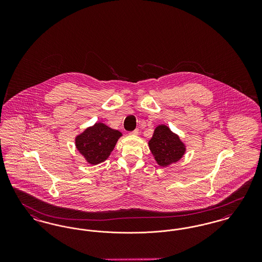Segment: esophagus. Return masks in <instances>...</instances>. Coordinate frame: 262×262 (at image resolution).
<instances>
[{"mask_svg": "<svg viewBox=\"0 0 262 262\" xmlns=\"http://www.w3.org/2000/svg\"><path fill=\"white\" fill-rule=\"evenodd\" d=\"M138 134H139V130H138V129H135L134 132L129 133V135H132V136H138Z\"/></svg>", "mask_w": 262, "mask_h": 262, "instance_id": "esophagus-1", "label": "esophagus"}]
</instances>
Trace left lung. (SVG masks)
<instances>
[{"label": "left lung", "mask_w": 262, "mask_h": 262, "mask_svg": "<svg viewBox=\"0 0 262 262\" xmlns=\"http://www.w3.org/2000/svg\"><path fill=\"white\" fill-rule=\"evenodd\" d=\"M148 145L155 161L161 167L178 162L186 153L185 143L166 125L156 126Z\"/></svg>", "instance_id": "8db88e82"}]
</instances>
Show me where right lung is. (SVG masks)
Here are the masks:
<instances>
[{
	"instance_id": "1",
	"label": "right lung",
	"mask_w": 262,
	"mask_h": 262,
	"mask_svg": "<svg viewBox=\"0 0 262 262\" xmlns=\"http://www.w3.org/2000/svg\"><path fill=\"white\" fill-rule=\"evenodd\" d=\"M122 133L103 123H95L75 137V146L86 162L97 165L104 162L114 150Z\"/></svg>"
}]
</instances>
